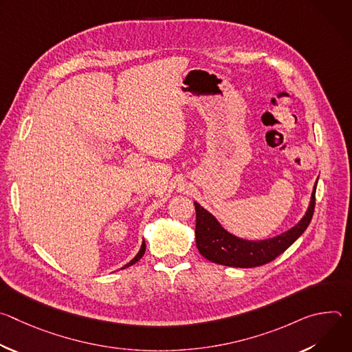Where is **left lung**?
Listing matches in <instances>:
<instances>
[{
	"instance_id": "8db88e82",
	"label": "left lung",
	"mask_w": 352,
	"mask_h": 352,
	"mask_svg": "<svg viewBox=\"0 0 352 352\" xmlns=\"http://www.w3.org/2000/svg\"><path fill=\"white\" fill-rule=\"evenodd\" d=\"M318 181L314 185L309 206L294 227L266 239H243L227 231L219 220L197 202L196 210V248L208 261L230 267H258L274 261L288 249L308 228L315 209V192Z\"/></svg>"
}]
</instances>
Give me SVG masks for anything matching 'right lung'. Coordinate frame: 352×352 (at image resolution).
<instances>
[{"mask_svg": "<svg viewBox=\"0 0 352 352\" xmlns=\"http://www.w3.org/2000/svg\"><path fill=\"white\" fill-rule=\"evenodd\" d=\"M144 250H146V243H144V239H143V242H142V245H140V249H139V252L135 255V258L131 261V262H128L124 267H121V270L122 269H125V267H129V266H132V265H135L142 256H143V254H144Z\"/></svg>", "mask_w": 352, "mask_h": 352, "instance_id": "obj_1", "label": "right lung"}]
</instances>
